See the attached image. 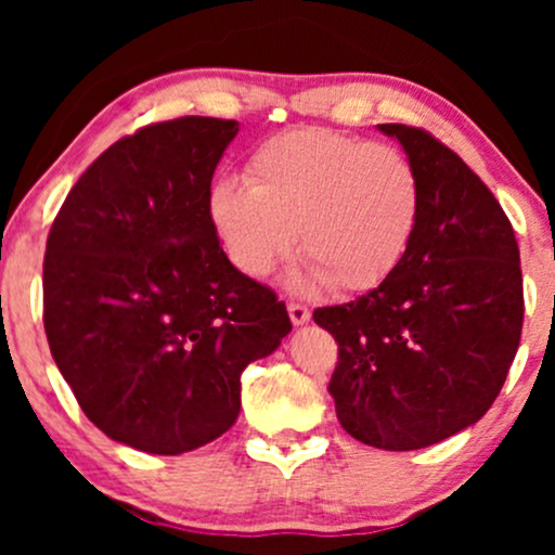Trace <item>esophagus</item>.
I'll return each instance as SVG.
<instances>
[{"instance_id": "34e87169", "label": "esophagus", "mask_w": 555, "mask_h": 555, "mask_svg": "<svg viewBox=\"0 0 555 555\" xmlns=\"http://www.w3.org/2000/svg\"><path fill=\"white\" fill-rule=\"evenodd\" d=\"M286 310H289V321L295 323V326H305V323L310 321V310L305 308V305L289 302V305H286Z\"/></svg>"}]
</instances>
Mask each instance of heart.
Instances as JSON below:
<instances>
[{"instance_id":"b5f03b06","label":"heart","mask_w":555,"mask_h":555,"mask_svg":"<svg viewBox=\"0 0 555 555\" xmlns=\"http://www.w3.org/2000/svg\"><path fill=\"white\" fill-rule=\"evenodd\" d=\"M423 203L415 164L399 149L305 127L258 145L250 182H216L208 219L247 276H269L295 253L299 232L310 258L299 284L367 292L406 258Z\"/></svg>"}]
</instances>
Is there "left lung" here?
Wrapping results in <instances>:
<instances>
[{
	"label": "left lung",
	"mask_w": 555,
	"mask_h": 555,
	"mask_svg": "<svg viewBox=\"0 0 555 555\" xmlns=\"http://www.w3.org/2000/svg\"><path fill=\"white\" fill-rule=\"evenodd\" d=\"M378 130L423 182L417 234L393 276L313 318L339 344L328 391L341 428L412 451L490 410L517 354L525 295L514 229L480 177L420 127Z\"/></svg>",
	"instance_id": "obj_1"
}]
</instances>
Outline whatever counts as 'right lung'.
<instances>
[{"mask_svg": "<svg viewBox=\"0 0 555 555\" xmlns=\"http://www.w3.org/2000/svg\"><path fill=\"white\" fill-rule=\"evenodd\" d=\"M234 119L149 125L82 171L43 258V328L80 410L112 441L177 456L240 415V375L292 331L229 263L211 219Z\"/></svg>", "mask_w": 555, "mask_h": 555, "instance_id": "1", "label": "right lung"}]
</instances>
